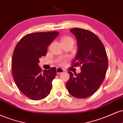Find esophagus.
<instances>
[{
    "label": "esophagus",
    "mask_w": 123,
    "mask_h": 123,
    "mask_svg": "<svg viewBox=\"0 0 123 123\" xmlns=\"http://www.w3.org/2000/svg\"><path fill=\"white\" fill-rule=\"evenodd\" d=\"M64 71V70L63 69L61 68H56V73H57V74H60L63 73V72Z\"/></svg>",
    "instance_id": "1"
}]
</instances>
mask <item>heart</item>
Returning <instances> with one entry per match:
<instances>
[{"instance_id": "obj_1", "label": "heart", "mask_w": 123, "mask_h": 123, "mask_svg": "<svg viewBox=\"0 0 123 123\" xmlns=\"http://www.w3.org/2000/svg\"><path fill=\"white\" fill-rule=\"evenodd\" d=\"M68 40H71V41H73V39H72L70 37H64L62 38L61 41H68ZM59 63H60V64H63L64 63V60L63 59H60L59 60Z\"/></svg>"}]
</instances>
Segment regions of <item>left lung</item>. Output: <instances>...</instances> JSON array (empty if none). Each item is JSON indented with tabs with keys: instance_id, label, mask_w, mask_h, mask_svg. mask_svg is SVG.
I'll return each instance as SVG.
<instances>
[{
	"instance_id": "obj_1",
	"label": "left lung",
	"mask_w": 123,
	"mask_h": 123,
	"mask_svg": "<svg viewBox=\"0 0 123 123\" xmlns=\"http://www.w3.org/2000/svg\"><path fill=\"white\" fill-rule=\"evenodd\" d=\"M70 32L77 40L78 52L73 66H81V72L68 71L70 79L66 87L71 95L86 98L93 95L102 84L108 67L105 47L96 34L89 30L73 28Z\"/></svg>"
}]
</instances>
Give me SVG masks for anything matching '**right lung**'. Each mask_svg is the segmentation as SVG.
Here are the masks:
<instances>
[{"instance_id": "right-lung-1", "label": "right lung", "mask_w": 123, "mask_h": 123, "mask_svg": "<svg viewBox=\"0 0 123 123\" xmlns=\"http://www.w3.org/2000/svg\"><path fill=\"white\" fill-rule=\"evenodd\" d=\"M59 34L38 32L23 37L15 46L12 57V75L17 87L27 97L40 100L49 94L56 69L43 70L39 59L46 55L47 48Z\"/></svg>"}]
</instances>
